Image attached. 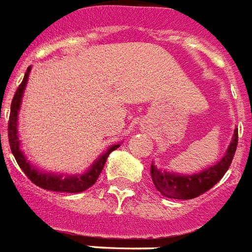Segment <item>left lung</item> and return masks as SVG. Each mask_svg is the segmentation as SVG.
Listing matches in <instances>:
<instances>
[{"label":"left lung","instance_id":"obj_1","mask_svg":"<svg viewBox=\"0 0 252 252\" xmlns=\"http://www.w3.org/2000/svg\"><path fill=\"white\" fill-rule=\"evenodd\" d=\"M238 144V128H234V134L224 156L216 164L194 174H180L158 169L155 164L151 165V176L156 190L161 195L170 199H194L212 189L224 177L234 158Z\"/></svg>","mask_w":252,"mask_h":252}]
</instances>
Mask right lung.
<instances>
[{
    "mask_svg": "<svg viewBox=\"0 0 252 252\" xmlns=\"http://www.w3.org/2000/svg\"><path fill=\"white\" fill-rule=\"evenodd\" d=\"M30 72H31V66L27 69V72L24 74L23 82H22L15 94H14L13 101H11V109H10L9 143L14 158H15L18 165L24 172V174L35 183L36 186L41 187V189H45V190L49 191H60V192H82V191L87 190L97 181L110 152L117 150L121 144L118 143V144L110 146L82 174H62V173L58 174V173L45 172V170H40V169L36 168L31 161L27 160L26 155L22 151L19 134H18V114H19V109H21L22 98H23L24 90H26V86H27Z\"/></svg>",
    "mask_w": 252,
    "mask_h": 252,
    "instance_id": "obj_1",
    "label": "right lung"
}]
</instances>
